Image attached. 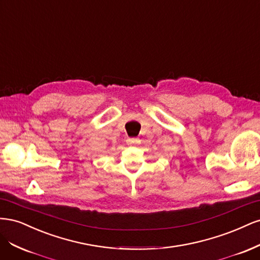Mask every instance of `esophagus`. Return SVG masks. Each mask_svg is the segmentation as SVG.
Returning a JSON list of instances; mask_svg holds the SVG:
<instances>
[{"label": "esophagus", "mask_w": 260, "mask_h": 260, "mask_svg": "<svg viewBox=\"0 0 260 260\" xmlns=\"http://www.w3.org/2000/svg\"><path fill=\"white\" fill-rule=\"evenodd\" d=\"M125 142H127V144L128 145H131V146H135V145H137V144H139V139H136V138H128L127 139V141H125Z\"/></svg>", "instance_id": "obj_1"}]
</instances>
